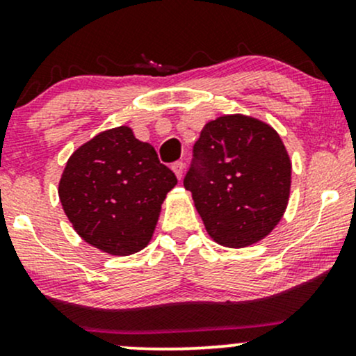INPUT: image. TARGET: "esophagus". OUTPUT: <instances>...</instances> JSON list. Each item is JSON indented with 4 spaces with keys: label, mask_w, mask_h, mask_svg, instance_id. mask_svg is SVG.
I'll return each mask as SVG.
<instances>
[{
    "label": "esophagus",
    "mask_w": 356,
    "mask_h": 356,
    "mask_svg": "<svg viewBox=\"0 0 356 356\" xmlns=\"http://www.w3.org/2000/svg\"><path fill=\"white\" fill-rule=\"evenodd\" d=\"M172 170L175 172V175H177L179 181H181L182 175H184V162H182V161L174 162V164H172Z\"/></svg>",
    "instance_id": "obj_1"
}]
</instances>
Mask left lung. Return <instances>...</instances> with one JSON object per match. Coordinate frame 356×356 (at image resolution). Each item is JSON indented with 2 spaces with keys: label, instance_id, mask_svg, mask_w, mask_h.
Here are the masks:
<instances>
[{
  "label": "left lung",
  "instance_id": "1",
  "mask_svg": "<svg viewBox=\"0 0 356 356\" xmlns=\"http://www.w3.org/2000/svg\"><path fill=\"white\" fill-rule=\"evenodd\" d=\"M291 186V162L275 129L244 115H224L192 147L184 187L216 243L241 248L280 222Z\"/></svg>",
  "mask_w": 356,
  "mask_h": 356
}]
</instances>
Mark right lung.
Here are the masks:
<instances>
[{
  "mask_svg": "<svg viewBox=\"0 0 356 356\" xmlns=\"http://www.w3.org/2000/svg\"><path fill=\"white\" fill-rule=\"evenodd\" d=\"M177 184L132 129L105 130L76 149L61 175L58 195L75 231L108 254L147 246L167 192Z\"/></svg>",
  "mask_w": 356,
  "mask_h": 356,
  "instance_id": "obj_1",
  "label": "right lung"
}]
</instances>
